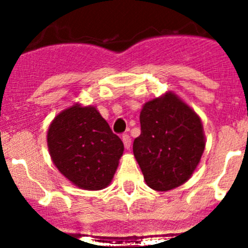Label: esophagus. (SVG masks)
<instances>
[{
  "mask_svg": "<svg viewBox=\"0 0 248 248\" xmlns=\"http://www.w3.org/2000/svg\"><path fill=\"white\" fill-rule=\"evenodd\" d=\"M122 141H124V145L126 149H129V146H131V138H129L128 134H124L122 136Z\"/></svg>",
  "mask_w": 248,
  "mask_h": 248,
  "instance_id": "esophagus-1",
  "label": "esophagus"
}]
</instances>
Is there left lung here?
<instances>
[{"label": "left lung", "mask_w": 248, "mask_h": 248, "mask_svg": "<svg viewBox=\"0 0 248 248\" xmlns=\"http://www.w3.org/2000/svg\"><path fill=\"white\" fill-rule=\"evenodd\" d=\"M133 154L150 188L170 191L188 181L205 149L202 120L172 91L142 106Z\"/></svg>", "instance_id": "obj_1"}]
</instances>
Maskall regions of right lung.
Returning <instances> with one entry per match:
<instances>
[{"mask_svg": "<svg viewBox=\"0 0 248 248\" xmlns=\"http://www.w3.org/2000/svg\"><path fill=\"white\" fill-rule=\"evenodd\" d=\"M46 142L59 171L86 191L108 187L124 154V142L96 107L79 103L55 116L47 128Z\"/></svg>", "mask_w": 248, "mask_h": 248, "instance_id": "1", "label": "right lung"}]
</instances>
